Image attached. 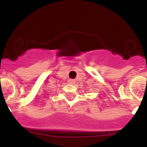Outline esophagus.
Returning a JSON list of instances; mask_svg holds the SVG:
<instances>
[{
    "instance_id": "esophagus-1",
    "label": "esophagus",
    "mask_w": 147,
    "mask_h": 147,
    "mask_svg": "<svg viewBox=\"0 0 147 147\" xmlns=\"http://www.w3.org/2000/svg\"><path fill=\"white\" fill-rule=\"evenodd\" d=\"M68 82V84H75V80L74 79H69L67 80Z\"/></svg>"
}]
</instances>
